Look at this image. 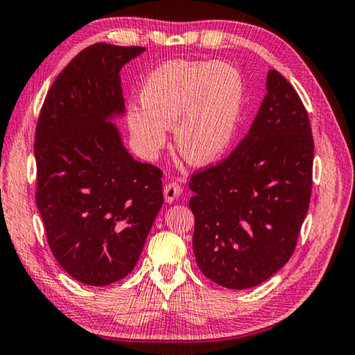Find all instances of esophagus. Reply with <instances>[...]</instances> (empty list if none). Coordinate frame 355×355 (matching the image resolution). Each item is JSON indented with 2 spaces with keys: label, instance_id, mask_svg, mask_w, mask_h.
<instances>
[{
  "label": "esophagus",
  "instance_id": "esophagus-1",
  "mask_svg": "<svg viewBox=\"0 0 355 355\" xmlns=\"http://www.w3.org/2000/svg\"><path fill=\"white\" fill-rule=\"evenodd\" d=\"M181 193H182V189H181V185H179V182L171 181V182L165 184L164 196H165V201L168 204H171L173 201H176L178 198L181 196Z\"/></svg>",
  "mask_w": 355,
  "mask_h": 355
}]
</instances>
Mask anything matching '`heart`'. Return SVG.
Returning <instances> with one entry per match:
<instances>
[{
  "instance_id": "b5f03b06",
  "label": "heart",
  "mask_w": 355,
  "mask_h": 355,
  "mask_svg": "<svg viewBox=\"0 0 355 355\" xmlns=\"http://www.w3.org/2000/svg\"><path fill=\"white\" fill-rule=\"evenodd\" d=\"M141 105L126 114L139 151L157 157L174 126L179 154L198 166L226 154L237 135L245 105V80L225 62L170 60L148 74L140 90Z\"/></svg>"
}]
</instances>
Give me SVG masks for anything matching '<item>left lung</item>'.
Wrapping results in <instances>:
<instances>
[{
  "instance_id": "1",
  "label": "left lung",
  "mask_w": 355,
  "mask_h": 355,
  "mask_svg": "<svg viewBox=\"0 0 355 355\" xmlns=\"http://www.w3.org/2000/svg\"><path fill=\"white\" fill-rule=\"evenodd\" d=\"M313 137L300 95L270 70L266 95L227 159L195 173L189 206L202 275L221 287L265 282L295 252L312 195Z\"/></svg>"
}]
</instances>
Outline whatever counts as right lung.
I'll return each instance as SVG.
<instances>
[{
    "instance_id": "obj_1",
    "label": "right lung",
    "mask_w": 355,
    "mask_h": 355,
    "mask_svg": "<svg viewBox=\"0 0 355 355\" xmlns=\"http://www.w3.org/2000/svg\"><path fill=\"white\" fill-rule=\"evenodd\" d=\"M141 46L95 43L49 89L35 129V202L54 257L76 281L104 287L139 260L164 204L162 171L123 145L120 70Z\"/></svg>"
}]
</instances>
